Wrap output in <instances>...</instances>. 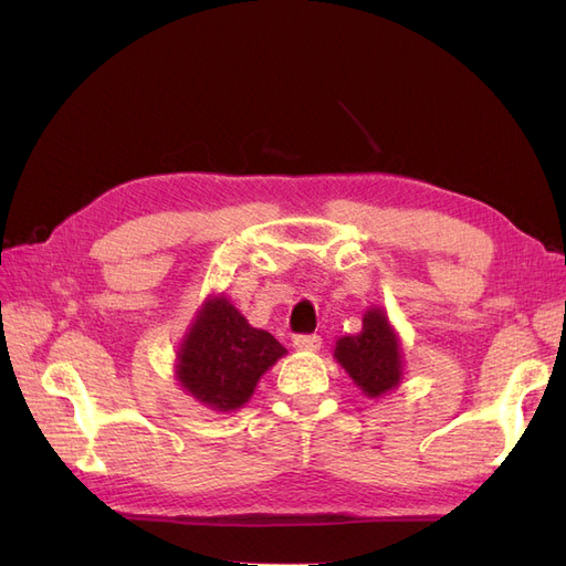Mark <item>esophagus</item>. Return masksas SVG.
Returning a JSON list of instances; mask_svg holds the SVG:
<instances>
[{
    "label": "esophagus",
    "instance_id": "obj_1",
    "mask_svg": "<svg viewBox=\"0 0 566 566\" xmlns=\"http://www.w3.org/2000/svg\"><path fill=\"white\" fill-rule=\"evenodd\" d=\"M293 347L297 352H316L321 349V335H297L293 339Z\"/></svg>",
    "mask_w": 566,
    "mask_h": 566
}]
</instances>
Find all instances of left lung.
Segmentation results:
<instances>
[{"label":"left lung","instance_id":"obj_1","mask_svg":"<svg viewBox=\"0 0 566 566\" xmlns=\"http://www.w3.org/2000/svg\"><path fill=\"white\" fill-rule=\"evenodd\" d=\"M335 358L370 399L382 397L401 382L403 361L399 335L378 306H370L364 314L361 331L335 342Z\"/></svg>","mask_w":566,"mask_h":566}]
</instances>
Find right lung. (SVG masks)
I'll return each mask as SVG.
<instances>
[{
    "instance_id": "1",
    "label": "right lung",
    "mask_w": 566,
    "mask_h": 566,
    "mask_svg": "<svg viewBox=\"0 0 566 566\" xmlns=\"http://www.w3.org/2000/svg\"><path fill=\"white\" fill-rule=\"evenodd\" d=\"M285 347L224 297L200 306L177 352V380L212 410H235L250 401L262 375L285 356Z\"/></svg>"
}]
</instances>
